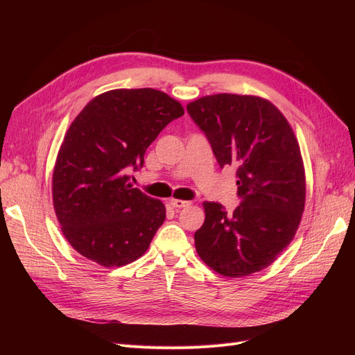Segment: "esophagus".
Here are the masks:
<instances>
[{"mask_svg": "<svg viewBox=\"0 0 355 355\" xmlns=\"http://www.w3.org/2000/svg\"><path fill=\"white\" fill-rule=\"evenodd\" d=\"M170 204L173 207H176V209H182V207H188V206H191V201H185V200H176V198H173V200H170Z\"/></svg>", "mask_w": 355, "mask_h": 355, "instance_id": "esophagus-1", "label": "esophagus"}]
</instances>
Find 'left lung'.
Listing matches in <instances>:
<instances>
[{
    "label": "left lung",
    "mask_w": 355,
    "mask_h": 355,
    "mask_svg": "<svg viewBox=\"0 0 355 355\" xmlns=\"http://www.w3.org/2000/svg\"><path fill=\"white\" fill-rule=\"evenodd\" d=\"M220 167L237 170L240 206L204 201L194 234L201 261L239 278L259 272L295 239L305 207V168L297 139L275 105L259 96L219 93L187 105Z\"/></svg>",
    "instance_id": "obj_1"
}]
</instances>
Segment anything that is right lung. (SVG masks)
Returning a JSON list of instances; mask_svg holds the SVG:
<instances>
[{"label":"right lung","instance_id":"1","mask_svg":"<svg viewBox=\"0 0 355 355\" xmlns=\"http://www.w3.org/2000/svg\"><path fill=\"white\" fill-rule=\"evenodd\" d=\"M184 112L164 92L115 89L75 116L58 153L51 194L60 230L80 254L112 268L148 250L166 207L132 188L127 171L144 166L146 148Z\"/></svg>","mask_w":355,"mask_h":355}]
</instances>
